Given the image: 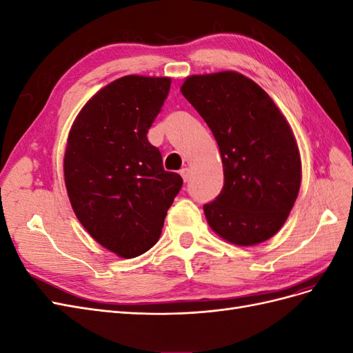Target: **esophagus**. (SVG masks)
Listing matches in <instances>:
<instances>
[{
  "label": "esophagus",
  "mask_w": 353,
  "mask_h": 353,
  "mask_svg": "<svg viewBox=\"0 0 353 353\" xmlns=\"http://www.w3.org/2000/svg\"><path fill=\"white\" fill-rule=\"evenodd\" d=\"M179 174H181V176H183V179L187 183V181L190 179V174H191V172H190L188 168H184V169H181Z\"/></svg>",
  "instance_id": "1"
}]
</instances>
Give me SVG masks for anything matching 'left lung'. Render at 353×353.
Instances as JSON below:
<instances>
[{
  "label": "left lung",
  "instance_id": "1",
  "mask_svg": "<svg viewBox=\"0 0 353 353\" xmlns=\"http://www.w3.org/2000/svg\"><path fill=\"white\" fill-rule=\"evenodd\" d=\"M181 92L218 143L223 187L203 206L222 239L253 245L290 213L302 179L301 154L285 117L258 83L237 72L194 74Z\"/></svg>",
  "mask_w": 353,
  "mask_h": 353
}]
</instances>
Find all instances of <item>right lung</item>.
<instances>
[{
    "mask_svg": "<svg viewBox=\"0 0 353 353\" xmlns=\"http://www.w3.org/2000/svg\"><path fill=\"white\" fill-rule=\"evenodd\" d=\"M169 88V78L116 79L83 105L69 132L65 183L74 215L121 258L153 248L183 187L147 140Z\"/></svg>",
    "mask_w": 353,
    "mask_h": 353,
    "instance_id": "1",
    "label": "right lung"
}]
</instances>
